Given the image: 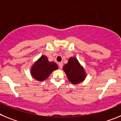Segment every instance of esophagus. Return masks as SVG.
Listing matches in <instances>:
<instances>
[{"label": "esophagus", "instance_id": "34e87169", "mask_svg": "<svg viewBox=\"0 0 121 121\" xmlns=\"http://www.w3.org/2000/svg\"><path fill=\"white\" fill-rule=\"evenodd\" d=\"M58 66H59L60 69H62V67H63V63H58Z\"/></svg>", "mask_w": 121, "mask_h": 121}]
</instances>
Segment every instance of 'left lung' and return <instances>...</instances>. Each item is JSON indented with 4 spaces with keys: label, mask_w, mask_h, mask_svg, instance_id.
Masks as SVG:
<instances>
[{
    "label": "left lung",
    "mask_w": 121,
    "mask_h": 121,
    "mask_svg": "<svg viewBox=\"0 0 121 121\" xmlns=\"http://www.w3.org/2000/svg\"><path fill=\"white\" fill-rule=\"evenodd\" d=\"M63 69L66 73L69 81L73 84L81 82L86 77L84 69L75 57L69 58L68 63L64 65Z\"/></svg>",
    "instance_id": "left-lung-1"
}]
</instances>
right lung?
I'll use <instances>...</instances> for the list:
<instances>
[{
    "label": "right lung",
    "mask_w": 121,
    "mask_h": 121,
    "mask_svg": "<svg viewBox=\"0 0 121 121\" xmlns=\"http://www.w3.org/2000/svg\"><path fill=\"white\" fill-rule=\"evenodd\" d=\"M58 68V65L55 62H49L47 56L42 55L31 67V73L34 79L42 81L45 80L51 73Z\"/></svg>",
    "instance_id": "obj_1"
}]
</instances>
